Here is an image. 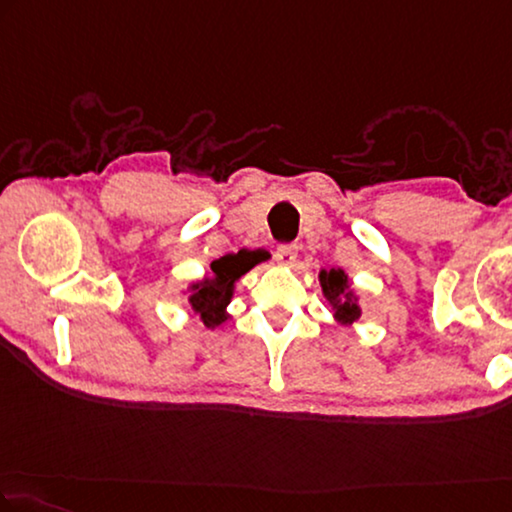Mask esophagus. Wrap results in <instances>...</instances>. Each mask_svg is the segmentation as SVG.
I'll list each match as a JSON object with an SVG mask.
<instances>
[{"instance_id":"obj_1","label":"esophagus","mask_w":512,"mask_h":512,"mask_svg":"<svg viewBox=\"0 0 512 512\" xmlns=\"http://www.w3.org/2000/svg\"><path fill=\"white\" fill-rule=\"evenodd\" d=\"M296 255H299V248L294 243H280L276 250V259L282 266H292L296 262Z\"/></svg>"}]
</instances>
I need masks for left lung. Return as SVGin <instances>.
I'll use <instances>...</instances> for the list:
<instances>
[{
    "instance_id": "left-lung-1",
    "label": "left lung",
    "mask_w": 512,
    "mask_h": 512,
    "mask_svg": "<svg viewBox=\"0 0 512 512\" xmlns=\"http://www.w3.org/2000/svg\"><path fill=\"white\" fill-rule=\"evenodd\" d=\"M319 278H322V289H324L326 299H329L333 305L335 319L342 324L356 322V319L361 317V310H358L354 296L347 292L345 271L329 269V271H322V276Z\"/></svg>"
}]
</instances>
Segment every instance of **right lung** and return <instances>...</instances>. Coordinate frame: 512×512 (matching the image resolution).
Returning a JSON list of instances; mask_svg holds the SVG:
<instances>
[{
	"mask_svg": "<svg viewBox=\"0 0 512 512\" xmlns=\"http://www.w3.org/2000/svg\"><path fill=\"white\" fill-rule=\"evenodd\" d=\"M262 259L264 255L259 250H253V253L250 250H239V253L225 255L211 264L213 276L193 285V294H190L193 310L204 319V324L213 329V326L225 322V305L232 299L234 282L243 273L253 269L257 262H262Z\"/></svg>",
	"mask_w": 512,
	"mask_h": 512,
	"instance_id": "obj_1",
	"label": "right lung"
}]
</instances>
